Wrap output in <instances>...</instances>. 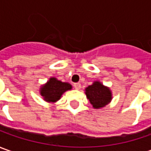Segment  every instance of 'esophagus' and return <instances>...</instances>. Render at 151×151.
Returning <instances> with one entry per match:
<instances>
[{"label":"esophagus","mask_w":151,"mask_h":151,"mask_svg":"<svg viewBox=\"0 0 151 151\" xmlns=\"http://www.w3.org/2000/svg\"><path fill=\"white\" fill-rule=\"evenodd\" d=\"M73 87H74V88H75V89H80L81 84L79 83H76L73 84Z\"/></svg>","instance_id":"34e87169"}]
</instances>
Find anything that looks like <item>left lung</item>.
Instances as JSON below:
<instances>
[{
    "label": "left lung",
    "instance_id": "left-lung-1",
    "mask_svg": "<svg viewBox=\"0 0 151 151\" xmlns=\"http://www.w3.org/2000/svg\"><path fill=\"white\" fill-rule=\"evenodd\" d=\"M85 94L93 109H99L108 105L112 99L110 88L104 86L99 81H94L85 88Z\"/></svg>",
    "mask_w": 151,
    "mask_h": 151
}]
</instances>
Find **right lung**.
Listing matches in <instances>:
<instances>
[{"label":"right lung","mask_w":151,"mask_h":151,"mask_svg":"<svg viewBox=\"0 0 151 151\" xmlns=\"http://www.w3.org/2000/svg\"><path fill=\"white\" fill-rule=\"evenodd\" d=\"M72 88L70 83L62 82L54 77H52L46 83L40 87L39 91L45 101L53 104L58 101L62 95L66 91L72 89Z\"/></svg>","instance_id":"add662e5"}]
</instances>
